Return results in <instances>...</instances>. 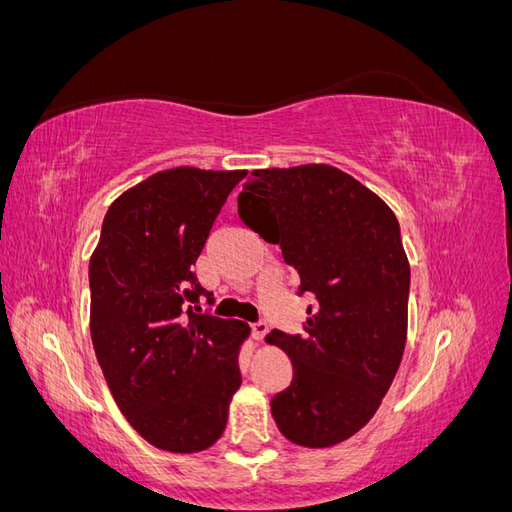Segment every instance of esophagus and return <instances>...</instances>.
<instances>
[{
  "instance_id": "esophagus-1",
  "label": "esophagus",
  "mask_w": 512,
  "mask_h": 512,
  "mask_svg": "<svg viewBox=\"0 0 512 512\" xmlns=\"http://www.w3.org/2000/svg\"><path fill=\"white\" fill-rule=\"evenodd\" d=\"M252 333H254V339H258V342H262V337H265L269 333V324L265 320H258L252 324Z\"/></svg>"
}]
</instances>
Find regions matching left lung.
Masks as SVG:
<instances>
[{
  "label": "left lung",
  "instance_id": "1",
  "mask_svg": "<svg viewBox=\"0 0 512 512\" xmlns=\"http://www.w3.org/2000/svg\"><path fill=\"white\" fill-rule=\"evenodd\" d=\"M241 220L280 243L312 292L305 337L271 331L292 361V382L271 399L284 436L327 448L369 423L397 374L408 337L410 262L391 207L329 164L252 170Z\"/></svg>",
  "mask_w": 512,
  "mask_h": 512
}]
</instances>
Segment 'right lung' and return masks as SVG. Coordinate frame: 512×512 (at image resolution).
Masks as SVG:
<instances>
[{"label":"right lung","instance_id":"1","mask_svg":"<svg viewBox=\"0 0 512 512\" xmlns=\"http://www.w3.org/2000/svg\"><path fill=\"white\" fill-rule=\"evenodd\" d=\"M247 170L177 166L108 207L89 260L91 342L119 410L156 448L198 453L224 433L241 386V320L194 314L192 265Z\"/></svg>","mask_w":512,"mask_h":512}]
</instances>
